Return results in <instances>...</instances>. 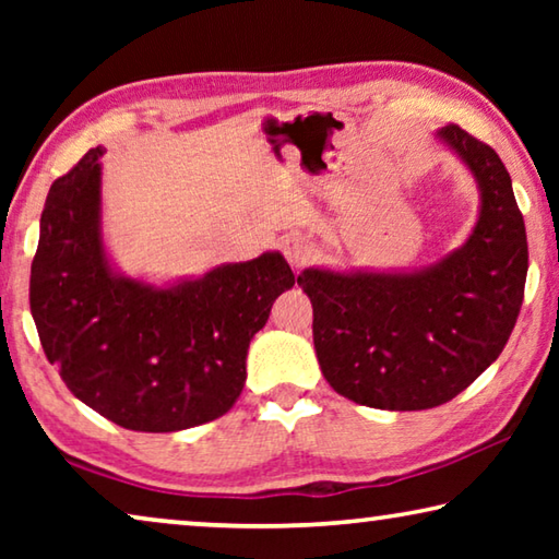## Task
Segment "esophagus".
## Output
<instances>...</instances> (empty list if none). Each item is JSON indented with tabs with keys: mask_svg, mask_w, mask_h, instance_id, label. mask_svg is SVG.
<instances>
[{
	"mask_svg": "<svg viewBox=\"0 0 559 559\" xmlns=\"http://www.w3.org/2000/svg\"><path fill=\"white\" fill-rule=\"evenodd\" d=\"M281 251L293 269H300L316 257V243L302 234H288L281 239Z\"/></svg>",
	"mask_w": 559,
	"mask_h": 559,
	"instance_id": "1",
	"label": "esophagus"
}]
</instances>
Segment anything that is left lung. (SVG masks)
<instances>
[{"label":"left lung","mask_w":559,"mask_h":559,"mask_svg":"<svg viewBox=\"0 0 559 559\" xmlns=\"http://www.w3.org/2000/svg\"><path fill=\"white\" fill-rule=\"evenodd\" d=\"M437 135L476 177L480 214L461 249L414 273L306 269L325 380L357 404L419 412L447 404L503 353L523 306L525 222L496 150L459 126Z\"/></svg>","instance_id":"8db88e82"}]
</instances>
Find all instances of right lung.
Masks as SVG:
<instances>
[{"label":"right lung","instance_id":"1","mask_svg":"<svg viewBox=\"0 0 559 559\" xmlns=\"http://www.w3.org/2000/svg\"><path fill=\"white\" fill-rule=\"evenodd\" d=\"M93 147L41 212L29 306L46 359L93 412L132 431H179L239 400L251 337L296 276L278 251L157 288L118 276L100 239Z\"/></svg>","mask_w":559,"mask_h":559}]
</instances>
